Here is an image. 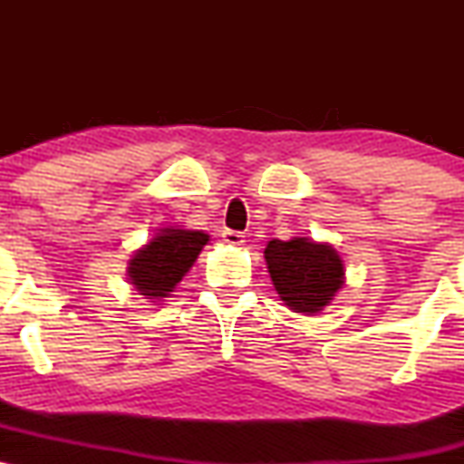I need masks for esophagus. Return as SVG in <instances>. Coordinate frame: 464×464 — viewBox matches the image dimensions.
<instances>
[{"label":"esophagus","instance_id":"34e87169","mask_svg":"<svg viewBox=\"0 0 464 464\" xmlns=\"http://www.w3.org/2000/svg\"><path fill=\"white\" fill-rule=\"evenodd\" d=\"M222 237H225V242L228 244V246H242L246 239H244V233L239 231H225L222 233Z\"/></svg>","mask_w":464,"mask_h":464}]
</instances>
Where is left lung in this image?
<instances>
[{
    "mask_svg": "<svg viewBox=\"0 0 464 464\" xmlns=\"http://www.w3.org/2000/svg\"><path fill=\"white\" fill-rule=\"evenodd\" d=\"M264 259L276 295L296 314H321L344 285L343 257L329 242L310 237L270 239Z\"/></svg>",
    "mask_w": 464,
    "mask_h": 464,
    "instance_id": "1",
    "label": "left lung"
}]
</instances>
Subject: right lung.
<instances>
[{"label": "right lung", "instance_id": "obj_1", "mask_svg": "<svg viewBox=\"0 0 464 464\" xmlns=\"http://www.w3.org/2000/svg\"><path fill=\"white\" fill-rule=\"evenodd\" d=\"M209 244L205 231L163 227L141 248L132 250L126 276L143 299L163 301L177 290L183 276Z\"/></svg>", "mask_w": 464, "mask_h": 464}]
</instances>
